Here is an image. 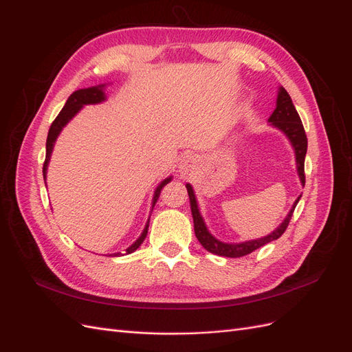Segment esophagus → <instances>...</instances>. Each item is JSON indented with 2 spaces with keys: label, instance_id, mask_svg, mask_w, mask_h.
<instances>
[{
  "label": "esophagus",
  "instance_id": "34e87169",
  "mask_svg": "<svg viewBox=\"0 0 352 352\" xmlns=\"http://www.w3.org/2000/svg\"><path fill=\"white\" fill-rule=\"evenodd\" d=\"M198 164V160L195 155L192 154H185L182 158H180V163H179V172L182 176H188L190 175L195 170Z\"/></svg>",
  "mask_w": 352,
  "mask_h": 352
}]
</instances>
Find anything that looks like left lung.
I'll use <instances>...</instances> for the list:
<instances>
[{
    "label": "left lung",
    "mask_w": 352,
    "mask_h": 352,
    "mask_svg": "<svg viewBox=\"0 0 352 352\" xmlns=\"http://www.w3.org/2000/svg\"><path fill=\"white\" fill-rule=\"evenodd\" d=\"M269 123H270V126L276 127V129H279L287 138V140H289V142L294 148V153H295L296 172H298V176H300V180L304 186L305 185L304 160H305V154H307V136H305L302 122L294 107L289 94L286 92V89L283 87H279L278 100H276V109L272 113V116L269 117ZM186 189H188V195H189V201H190V211H192V217H194V230H195L197 239L208 252L221 255V257H229V258L243 257V255L251 254L252 251L263 247V245L280 238L283 235V232L286 230L287 225H289L292 212L298 204V201H300V198H301V195H300L295 199L294 206L289 210V212L286 214L285 220L272 233H269L267 236L252 239V241H245V242H239V243H228V242H221L216 236L211 235L210 230L207 229L204 219H202L201 212H199L198 201H197L192 185L186 184Z\"/></svg>",
    "instance_id": "8db88e82"
}]
</instances>
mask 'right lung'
I'll return each instance as SVG.
<instances>
[{
    "label": "right lung",
    "instance_id": "1",
    "mask_svg": "<svg viewBox=\"0 0 352 352\" xmlns=\"http://www.w3.org/2000/svg\"><path fill=\"white\" fill-rule=\"evenodd\" d=\"M107 100V95H105V85H97V87H91V88H83V89H78L74 91L70 97L67 98L65 107L58 113V116L56 117V120L52 122L50 131H48V138H47V155H45V163L44 167H42V173H44V180H47V170H48V163H50V158L52 154V148H54V144L57 141V138L60 135V132L63 131V127H65L74 116H76L83 105H88V104H100L102 101ZM172 180V176L166 177L163 182H160V185L155 188L154 190V197H153V202H151V212L154 210L155 202L158 201L160 192H162V189ZM151 216V214H150ZM148 226H150V219H148L146 225L141 233V236L138 238L129 248H126L124 254H132L133 251H136L138 248L141 247V243L144 242L146 233H148ZM113 257H120L123 255L122 252H114L110 254Z\"/></svg>",
    "mask_w": 352,
    "mask_h": 352
}]
</instances>
